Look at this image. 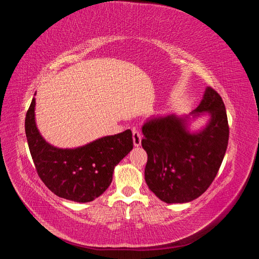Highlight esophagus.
<instances>
[{
  "instance_id": "1",
  "label": "esophagus",
  "mask_w": 259,
  "mask_h": 259,
  "mask_svg": "<svg viewBox=\"0 0 259 259\" xmlns=\"http://www.w3.org/2000/svg\"><path fill=\"white\" fill-rule=\"evenodd\" d=\"M133 140H134L135 147H139L142 145V134H140V132L136 127L133 128Z\"/></svg>"
}]
</instances>
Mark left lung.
I'll return each instance as SVG.
<instances>
[{
	"label": "left lung",
	"mask_w": 259,
	"mask_h": 259,
	"mask_svg": "<svg viewBox=\"0 0 259 259\" xmlns=\"http://www.w3.org/2000/svg\"><path fill=\"white\" fill-rule=\"evenodd\" d=\"M210 115L198 132L189 128L190 115ZM143 148L148 154L146 183L161 201L187 203L199 198L213 183L228 146L229 126L219 94L206 88L197 109L179 116H151L143 125Z\"/></svg>",
	"instance_id": "obj_1"
}]
</instances>
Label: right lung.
Here are the masks:
<instances>
[{"instance_id":"obj_1","label":"right lung","mask_w":259,"mask_h":259,"mask_svg":"<svg viewBox=\"0 0 259 259\" xmlns=\"http://www.w3.org/2000/svg\"><path fill=\"white\" fill-rule=\"evenodd\" d=\"M35 98L27 111L25 128L31 156L42 182L59 198L86 203L103 194L116 164L133 149L131 130L73 149L49 144L35 123Z\"/></svg>"}]
</instances>
